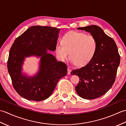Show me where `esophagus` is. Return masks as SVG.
<instances>
[{"mask_svg": "<svg viewBox=\"0 0 126 126\" xmlns=\"http://www.w3.org/2000/svg\"><path fill=\"white\" fill-rule=\"evenodd\" d=\"M71 69H70L69 68H68V74L70 75L71 73Z\"/></svg>", "mask_w": 126, "mask_h": 126, "instance_id": "1", "label": "esophagus"}]
</instances>
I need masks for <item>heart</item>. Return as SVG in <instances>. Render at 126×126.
Segmentation results:
<instances>
[{"label":"heart","instance_id":"1","mask_svg":"<svg viewBox=\"0 0 126 126\" xmlns=\"http://www.w3.org/2000/svg\"><path fill=\"white\" fill-rule=\"evenodd\" d=\"M62 42L56 45L55 51L58 58L64 61L70 53L71 62L77 66L88 64L97 50V41L95 37L79 32H68L63 37Z\"/></svg>","mask_w":126,"mask_h":126}]
</instances>
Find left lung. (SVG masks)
Returning a JSON list of instances; mask_svg holds the SVG:
<instances>
[{
    "label": "left lung",
    "mask_w": 126,
    "mask_h": 126,
    "mask_svg": "<svg viewBox=\"0 0 126 126\" xmlns=\"http://www.w3.org/2000/svg\"><path fill=\"white\" fill-rule=\"evenodd\" d=\"M89 32L97 41V50L90 62L80 69L71 71L79 78L75 87L80 97L93 100L103 95L114 84L120 57L115 42L97 25L78 28Z\"/></svg>",
    "instance_id": "left-lung-1"
}]
</instances>
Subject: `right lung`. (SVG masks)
Wrapping results in <instances>:
<instances>
[{"instance_id": "1", "label": "right lung", "mask_w": 126, "mask_h": 126, "mask_svg": "<svg viewBox=\"0 0 126 126\" xmlns=\"http://www.w3.org/2000/svg\"><path fill=\"white\" fill-rule=\"evenodd\" d=\"M60 29L33 26L19 36L12 44L7 69L13 86L28 100L41 101L52 94L59 80L67 74V66L47 51H55ZM40 58L39 70L32 76L23 72L26 58Z\"/></svg>"}]
</instances>
